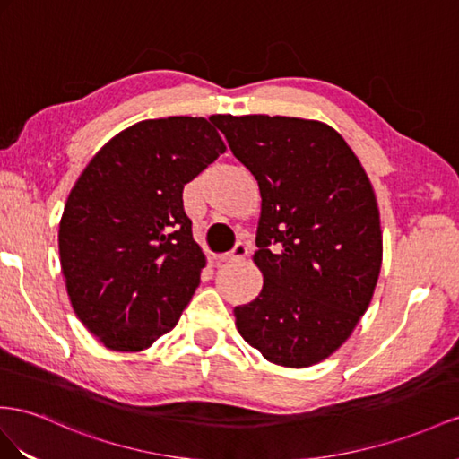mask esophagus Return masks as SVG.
Wrapping results in <instances>:
<instances>
[{
	"label": "esophagus",
	"instance_id": "obj_1",
	"mask_svg": "<svg viewBox=\"0 0 459 459\" xmlns=\"http://www.w3.org/2000/svg\"><path fill=\"white\" fill-rule=\"evenodd\" d=\"M246 255H248V246L242 244V242H238L237 246H234V248H232L230 252H227L225 255H221V260H222V262H227V264H234V262H240V260H244Z\"/></svg>",
	"mask_w": 459,
	"mask_h": 459
}]
</instances>
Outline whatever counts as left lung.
Instances as JSON below:
<instances>
[{"label":"left lung","instance_id":"obj_1","mask_svg":"<svg viewBox=\"0 0 459 459\" xmlns=\"http://www.w3.org/2000/svg\"><path fill=\"white\" fill-rule=\"evenodd\" d=\"M260 186L254 262L262 292L234 308L240 335L273 364L304 368L342 347L382 267L380 213L352 149L324 122L211 116Z\"/></svg>","mask_w":459,"mask_h":459}]
</instances>
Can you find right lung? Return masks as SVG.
Segmentation results:
<instances>
[{
  "instance_id": "add662e5",
  "label": "right lung",
  "mask_w": 459,
  "mask_h": 459,
  "mask_svg": "<svg viewBox=\"0 0 459 459\" xmlns=\"http://www.w3.org/2000/svg\"><path fill=\"white\" fill-rule=\"evenodd\" d=\"M225 149L211 117L170 116L124 129L81 172L57 242L72 307L104 347L143 351L178 324L205 267L182 192Z\"/></svg>"
}]
</instances>
